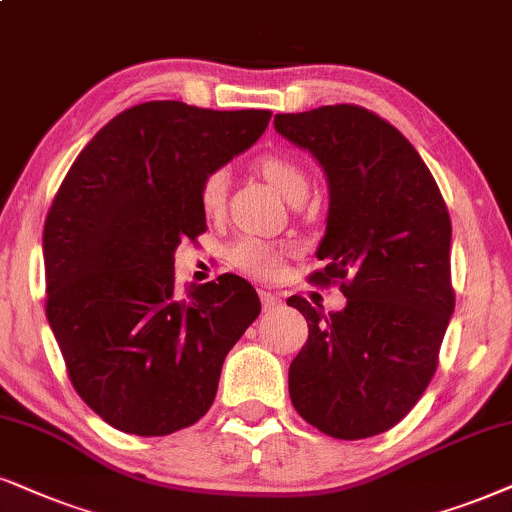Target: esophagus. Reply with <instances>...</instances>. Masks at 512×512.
<instances>
[{"label":"esophagus","mask_w":512,"mask_h":512,"mask_svg":"<svg viewBox=\"0 0 512 512\" xmlns=\"http://www.w3.org/2000/svg\"><path fill=\"white\" fill-rule=\"evenodd\" d=\"M260 297H262V307H264V312H271V309H278V307H281V297L271 295V293H267V290H262Z\"/></svg>","instance_id":"1"}]
</instances>
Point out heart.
Returning <instances> with one entry per match:
<instances>
[{"label": "heart", "mask_w": 512, "mask_h": 512, "mask_svg": "<svg viewBox=\"0 0 512 512\" xmlns=\"http://www.w3.org/2000/svg\"><path fill=\"white\" fill-rule=\"evenodd\" d=\"M257 170L264 179L269 181L274 189L281 193L283 198L293 200L297 193L307 191V177H304L302 167L295 160L286 158V155H262L257 160ZM200 210L205 217H219L226 205V172L212 170L200 181L198 189ZM293 255V248L286 243L264 241V238L243 236L229 248V262L234 264L238 271L248 274L252 278H262V281H271L283 271L288 257Z\"/></svg>", "instance_id": "heart-1"}]
</instances>
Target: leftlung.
<instances>
[{"label": "left lung", "instance_id": "8db88e82", "mask_svg": "<svg viewBox=\"0 0 512 512\" xmlns=\"http://www.w3.org/2000/svg\"><path fill=\"white\" fill-rule=\"evenodd\" d=\"M274 127L319 160L331 186L309 276L347 297L342 312L288 297L309 338L288 371L295 411L335 439L394 428L423 397L454 312L451 219L411 141L354 103L278 113Z\"/></svg>", "mask_w": 512, "mask_h": 512}]
</instances>
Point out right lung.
Returning <instances> with one entry per match:
<instances>
[{
    "label": "right lung",
    "instance_id": "obj_1",
    "mask_svg": "<svg viewBox=\"0 0 512 512\" xmlns=\"http://www.w3.org/2000/svg\"><path fill=\"white\" fill-rule=\"evenodd\" d=\"M269 120L139 103L96 132L58 186L44 222L47 319L75 392L115 430L163 437L203 418L226 354L260 316L234 274L179 293L174 250L208 231L205 174Z\"/></svg>",
    "mask_w": 512,
    "mask_h": 512
}]
</instances>
